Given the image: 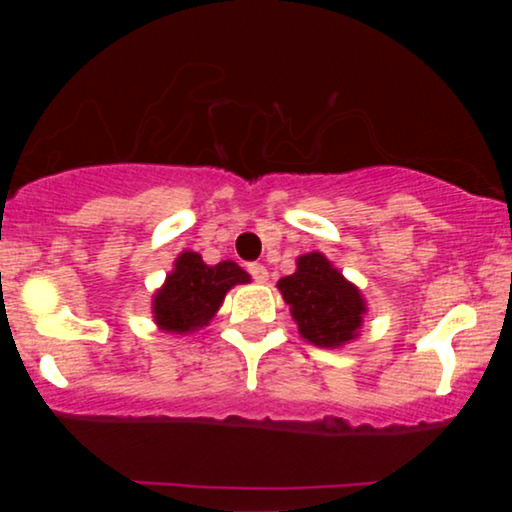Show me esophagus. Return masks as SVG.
Here are the masks:
<instances>
[{
  "instance_id": "34e87169",
  "label": "esophagus",
  "mask_w": 512,
  "mask_h": 512,
  "mask_svg": "<svg viewBox=\"0 0 512 512\" xmlns=\"http://www.w3.org/2000/svg\"><path fill=\"white\" fill-rule=\"evenodd\" d=\"M247 270H249V275L254 277V282H258V284H263L265 279H268V270H265V265H261V263H249Z\"/></svg>"
}]
</instances>
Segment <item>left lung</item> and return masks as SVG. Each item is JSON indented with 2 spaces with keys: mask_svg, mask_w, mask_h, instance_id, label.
Segmentation results:
<instances>
[{
  "mask_svg": "<svg viewBox=\"0 0 512 512\" xmlns=\"http://www.w3.org/2000/svg\"><path fill=\"white\" fill-rule=\"evenodd\" d=\"M286 305H291V317L305 340L317 347H340L354 340L366 312L359 289L349 284L326 256L305 254L298 258V270L279 279Z\"/></svg>",
  "mask_w": 512,
  "mask_h": 512,
  "instance_id": "8db88e82",
  "label": "left lung"
}]
</instances>
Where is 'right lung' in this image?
Listing matches in <instances>:
<instances>
[{"instance_id":"obj_1","label":"right lung","mask_w":512,"mask_h":512,"mask_svg":"<svg viewBox=\"0 0 512 512\" xmlns=\"http://www.w3.org/2000/svg\"><path fill=\"white\" fill-rule=\"evenodd\" d=\"M244 282H249V275L237 263L207 265L200 254L184 251L153 298L156 324L170 333L198 331L219 310L226 291Z\"/></svg>"}]
</instances>
